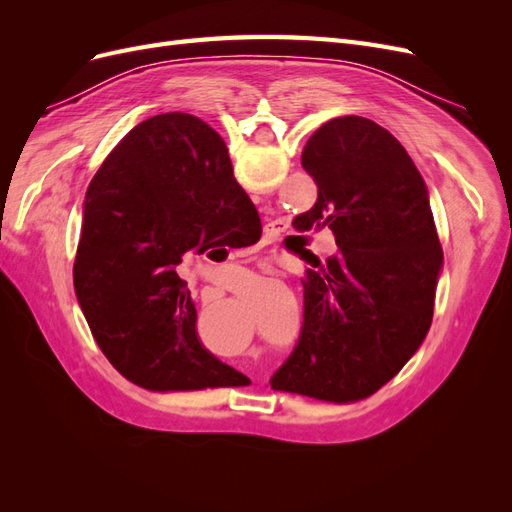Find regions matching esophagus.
Masks as SVG:
<instances>
[{"label": "esophagus", "instance_id": "1", "mask_svg": "<svg viewBox=\"0 0 512 512\" xmlns=\"http://www.w3.org/2000/svg\"><path fill=\"white\" fill-rule=\"evenodd\" d=\"M262 284H265V288L273 294H277V297H290V286L286 280H282V277L277 275H265L262 277Z\"/></svg>", "mask_w": 512, "mask_h": 512}]
</instances>
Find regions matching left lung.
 I'll use <instances>...</instances> for the list:
<instances>
[{
    "mask_svg": "<svg viewBox=\"0 0 512 512\" xmlns=\"http://www.w3.org/2000/svg\"><path fill=\"white\" fill-rule=\"evenodd\" d=\"M280 138L307 185L299 228L333 252L327 282L297 286L318 316L299 359L322 389L367 397L404 367L427 331L442 267L429 185L374 119L333 115Z\"/></svg>",
    "mask_w": 512,
    "mask_h": 512,
    "instance_id": "1",
    "label": "left lung"
}]
</instances>
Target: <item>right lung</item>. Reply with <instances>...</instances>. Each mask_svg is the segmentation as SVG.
Segmentation results:
<instances>
[{"label": "right lung", "mask_w": 512, "mask_h": 512, "mask_svg": "<svg viewBox=\"0 0 512 512\" xmlns=\"http://www.w3.org/2000/svg\"><path fill=\"white\" fill-rule=\"evenodd\" d=\"M232 136L198 119L145 121L104 158L83 200V314L111 363L153 395L185 397L218 382L232 329L254 301L252 273L228 284L181 260L198 177Z\"/></svg>", "instance_id": "right-lung-1"}]
</instances>
